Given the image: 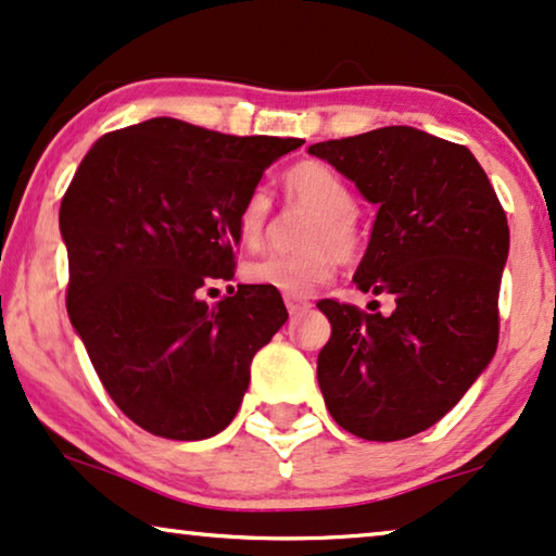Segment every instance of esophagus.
Wrapping results in <instances>:
<instances>
[{
  "instance_id": "obj_1",
  "label": "esophagus",
  "mask_w": 556,
  "mask_h": 556,
  "mask_svg": "<svg viewBox=\"0 0 556 556\" xmlns=\"http://www.w3.org/2000/svg\"><path fill=\"white\" fill-rule=\"evenodd\" d=\"M285 305L290 309V315H300L309 309V300L307 298H294V294H285Z\"/></svg>"
}]
</instances>
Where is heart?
I'll return each mask as SVG.
<instances>
[{
    "mask_svg": "<svg viewBox=\"0 0 556 556\" xmlns=\"http://www.w3.org/2000/svg\"><path fill=\"white\" fill-rule=\"evenodd\" d=\"M287 201L307 208L302 220V249L290 254H269L243 266V279L256 287L294 294H309L315 287L328 282L338 262H353L364 249L355 195L343 175L320 160H305L285 173ZM271 224V195L264 188L251 190L239 211L241 243L256 249Z\"/></svg>",
    "mask_w": 556,
    "mask_h": 556,
    "instance_id": "1",
    "label": "heart"
}]
</instances>
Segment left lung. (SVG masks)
Here are the masks:
<instances>
[{
  "label": "left lung",
  "mask_w": 556,
  "mask_h": 556,
  "mask_svg": "<svg viewBox=\"0 0 556 556\" xmlns=\"http://www.w3.org/2000/svg\"><path fill=\"white\" fill-rule=\"evenodd\" d=\"M309 154L379 205L353 282L396 300L387 317L317 302L332 325L317 355L325 406L355 438H412L438 425L491 364L506 213L468 147L427 131L383 127L317 142Z\"/></svg>",
  "instance_id": "obj_1"
}]
</instances>
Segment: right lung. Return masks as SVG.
Returning <instances> with one entry per match:
<instances>
[{
    "label": "right lung",
    "mask_w": 556,
    "mask_h": 556,
    "mask_svg": "<svg viewBox=\"0 0 556 556\" xmlns=\"http://www.w3.org/2000/svg\"><path fill=\"white\" fill-rule=\"evenodd\" d=\"M302 139L233 137L180 118L103 135L61 201L65 305L106 394L147 432L205 440L231 425L256 351L287 320L282 294L239 285V211Z\"/></svg>",
    "instance_id": "obj_1"
}]
</instances>
